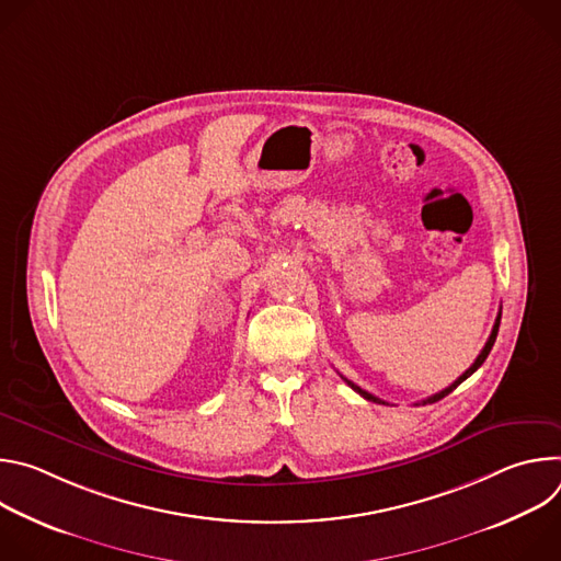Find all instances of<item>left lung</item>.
I'll use <instances>...</instances> for the list:
<instances>
[{"mask_svg": "<svg viewBox=\"0 0 561 561\" xmlns=\"http://www.w3.org/2000/svg\"><path fill=\"white\" fill-rule=\"evenodd\" d=\"M500 319H502V310L497 312V319H495V327H493V333H491V337H489L486 346L482 348V353H479V355H477V359L472 362V366H470V368H468V370H466L463 375H459V377H457V379H455V381H453V383H450L448 388H444V390H439V392L431 394L428 399H424V402H422V404H433V402H439V399H442V397H446L448 392H453V390H455V388H457V386H459V383H461L463 379H468V377H470V375H472V373H474V370H477L479 366H482V364L486 362V357H489V353H491V348H493V344H495V340H497V331H500ZM344 381H346V383H348V386H351V388H353L355 392H359V394H362L364 399H368V402H375V404H386V402H383V399H379V397H375V394H370V392L362 390V388H359L357 383L348 381L346 377H344Z\"/></svg>", "mask_w": 561, "mask_h": 561, "instance_id": "8db88e82", "label": "left lung"}]
</instances>
